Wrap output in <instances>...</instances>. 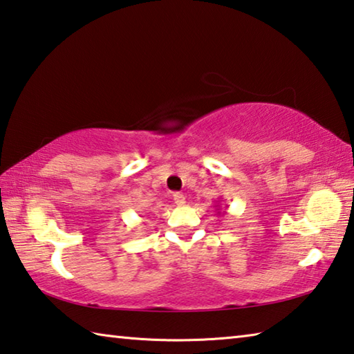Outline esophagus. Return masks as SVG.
Masks as SVG:
<instances>
[{"instance_id":"1","label":"esophagus","mask_w":354,"mask_h":354,"mask_svg":"<svg viewBox=\"0 0 354 354\" xmlns=\"http://www.w3.org/2000/svg\"><path fill=\"white\" fill-rule=\"evenodd\" d=\"M173 200H175V203L178 206H184L185 205V196L183 194H179V192H176V194H173Z\"/></svg>"}]
</instances>
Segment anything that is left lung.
<instances>
[{"instance_id":"left-lung-1","label":"left lung","mask_w":354,"mask_h":354,"mask_svg":"<svg viewBox=\"0 0 354 354\" xmlns=\"http://www.w3.org/2000/svg\"><path fill=\"white\" fill-rule=\"evenodd\" d=\"M215 211H217V212L220 214V205H217V206H215Z\"/></svg>"}]
</instances>
